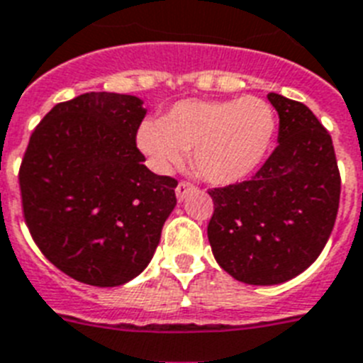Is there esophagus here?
<instances>
[{
	"mask_svg": "<svg viewBox=\"0 0 363 363\" xmlns=\"http://www.w3.org/2000/svg\"><path fill=\"white\" fill-rule=\"evenodd\" d=\"M194 190H196V186H194L191 182L181 181V182H179V184H177V188H175L177 199L182 201V199H184V197L188 196V194H190V191H194Z\"/></svg>",
	"mask_w": 363,
	"mask_h": 363,
	"instance_id": "1",
	"label": "esophagus"
}]
</instances>
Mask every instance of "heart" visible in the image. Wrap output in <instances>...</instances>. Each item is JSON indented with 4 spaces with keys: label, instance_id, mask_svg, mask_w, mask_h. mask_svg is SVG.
<instances>
[{
    "label": "heart",
    "instance_id": "obj_1",
    "mask_svg": "<svg viewBox=\"0 0 363 363\" xmlns=\"http://www.w3.org/2000/svg\"><path fill=\"white\" fill-rule=\"evenodd\" d=\"M275 112L257 96L184 99L162 116L142 121L138 147L158 172L182 162L191 149L197 172L214 184H236L255 173L275 136Z\"/></svg>",
    "mask_w": 363,
    "mask_h": 363
}]
</instances>
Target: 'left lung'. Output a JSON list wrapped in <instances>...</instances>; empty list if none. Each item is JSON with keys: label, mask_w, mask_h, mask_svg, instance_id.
<instances>
[{"label": "left lung", "mask_w": 363, "mask_h": 363, "mask_svg": "<svg viewBox=\"0 0 363 363\" xmlns=\"http://www.w3.org/2000/svg\"><path fill=\"white\" fill-rule=\"evenodd\" d=\"M279 112V145L249 181L208 190V242L240 282L280 284L321 255L336 223L342 179L328 130L308 106L267 94Z\"/></svg>", "instance_id": "obj_1"}]
</instances>
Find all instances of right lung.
Masks as SVG:
<instances>
[{
    "instance_id": "1",
    "label": "right lung",
    "mask_w": 363,
    "mask_h": 363,
    "mask_svg": "<svg viewBox=\"0 0 363 363\" xmlns=\"http://www.w3.org/2000/svg\"><path fill=\"white\" fill-rule=\"evenodd\" d=\"M135 96L88 92L33 130L18 181L33 240L72 279L120 286L145 269L177 205L173 177L144 166Z\"/></svg>"
}]
</instances>
